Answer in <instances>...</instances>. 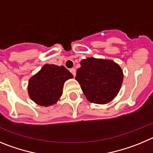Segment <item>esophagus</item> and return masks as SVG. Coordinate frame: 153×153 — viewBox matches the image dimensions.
<instances>
[{"instance_id": "esophagus-1", "label": "esophagus", "mask_w": 153, "mask_h": 153, "mask_svg": "<svg viewBox=\"0 0 153 153\" xmlns=\"http://www.w3.org/2000/svg\"><path fill=\"white\" fill-rule=\"evenodd\" d=\"M70 72H71L74 76H75V75H76V71H75V68H71V69H70Z\"/></svg>"}]
</instances>
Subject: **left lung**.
Instances as JSON below:
<instances>
[{
    "label": "left lung",
    "instance_id": "8db88e82",
    "mask_svg": "<svg viewBox=\"0 0 153 153\" xmlns=\"http://www.w3.org/2000/svg\"><path fill=\"white\" fill-rule=\"evenodd\" d=\"M75 79L90 102L104 104L116 97L122 85L123 71L112 60L88 58L80 62Z\"/></svg>",
    "mask_w": 153,
    "mask_h": 153
}]
</instances>
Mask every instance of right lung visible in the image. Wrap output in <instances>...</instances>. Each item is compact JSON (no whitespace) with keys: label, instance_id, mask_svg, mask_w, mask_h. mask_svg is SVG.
I'll return each instance as SVG.
<instances>
[{"label":"right lung","instance_id":"obj_1","mask_svg":"<svg viewBox=\"0 0 153 153\" xmlns=\"http://www.w3.org/2000/svg\"><path fill=\"white\" fill-rule=\"evenodd\" d=\"M72 78V74L64 66L46 64L29 80L30 97L38 105L55 104L62 94L65 82Z\"/></svg>","mask_w":153,"mask_h":153}]
</instances>
